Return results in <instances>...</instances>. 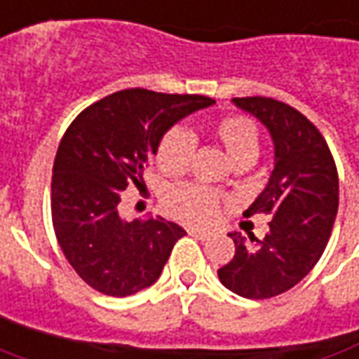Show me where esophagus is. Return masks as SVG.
<instances>
[{"label": "esophagus", "instance_id": "34e87169", "mask_svg": "<svg viewBox=\"0 0 359 359\" xmlns=\"http://www.w3.org/2000/svg\"><path fill=\"white\" fill-rule=\"evenodd\" d=\"M187 232H189V234H191V236H194V238H198V241H206V238H208V236H210V234H208V232H203V230L189 229V230H187Z\"/></svg>", "mask_w": 359, "mask_h": 359}]
</instances>
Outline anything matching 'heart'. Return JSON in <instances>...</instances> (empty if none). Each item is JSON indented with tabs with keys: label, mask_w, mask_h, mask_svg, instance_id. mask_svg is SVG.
Here are the masks:
<instances>
[{
	"label": "heart",
	"mask_w": 359,
	"mask_h": 359,
	"mask_svg": "<svg viewBox=\"0 0 359 359\" xmlns=\"http://www.w3.org/2000/svg\"><path fill=\"white\" fill-rule=\"evenodd\" d=\"M212 133L236 167L250 165L258 156L260 130L252 118L244 115H224L218 118ZM192 151L194 139L191 133L184 129H170L156 147V167L167 177H180L191 167ZM165 204L168 212L180 222L191 226H208L217 220L222 198L208 187L184 182L167 192Z\"/></svg>",
	"instance_id": "b5f03b06"
}]
</instances>
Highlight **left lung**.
<instances>
[{
	"label": "left lung",
	"instance_id": "obj_1",
	"mask_svg": "<svg viewBox=\"0 0 359 359\" xmlns=\"http://www.w3.org/2000/svg\"><path fill=\"white\" fill-rule=\"evenodd\" d=\"M236 105L266 125L276 165L266 189L244 212L270 215L262 241L230 234L234 256L218 268L222 286L242 298L264 300L294 288L326 248L338 215V168L312 121L272 97H236Z\"/></svg>",
	"mask_w": 359,
	"mask_h": 359
}]
</instances>
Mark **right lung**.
Returning a JSON list of instances; mask_svg holds the SVG:
<instances>
[{"mask_svg":"<svg viewBox=\"0 0 359 359\" xmlns=\"http://www.w3.org/2000/svg\"><path fill=\"white\" fill-rule=\"evenodd\" d=\"M215 105L204 95L123 89L83 109L57 149L51 218L57 242L79 278L105 296L153 286L175 242L187 232L163 217L123 220L118 204L129 184L177 121Z\"/></svg>","mask_w":359,"mask_h":359,"instance_id":"obj_1","label":"right lung"}]
</instances>
